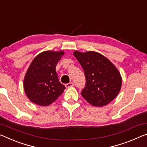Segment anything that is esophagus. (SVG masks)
Masks as SVG:
<instances>
[{"instance_id":"obj_1","label":"esophagus","mask_w":147,"mask_h":147,"mask_svg":"<svg viewBox=\"0 0 147 147\" xmlns=\"http://www.w3.org/2000/svg\"><path fill=\"white\" fill-rule=\"evenodd\" d=\"M74 86V84L73 82H70L68 84H65V87L66 88H70V87H72V86Z\"/></svg>"}]
</instances>
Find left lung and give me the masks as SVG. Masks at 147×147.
I'll return each instance as SVG.
<instances>
[{"instance_id": "left-lung-1", "label": "left lung", "mask_w": 147, "mask_h": 147, "mask_svg": "<svg viewBox=\"0 0 147 147\" xmlns=\"http://www.w3.org/2000/svg\"><path fill=\"white\" fill-rule=\"evenodd\" d=\"M73 54L84 72L86 84L81 92L84 98L95 107L113 101L122 86V78L115 65L97 52L75 51Z\"/></svg>"}]
</instances>
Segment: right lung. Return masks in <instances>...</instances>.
<instances>
[{"label": "right lung", "instance_id": "add662e5", "mask_svg": "<svg viewBox=\"0 0 147 147\" xmlns=\"http://www.w3.org/2000/svg\"><path fill=\"white\" fill-rule=\"evenodd\" d=\"M63 52L46 51L34 58L24 79V90L28 98L40 106H48L63 92L65 87L60 83L55 67Z\"/></svg>", "mask_w": 147, "mask_h": 147}]
</instances>
